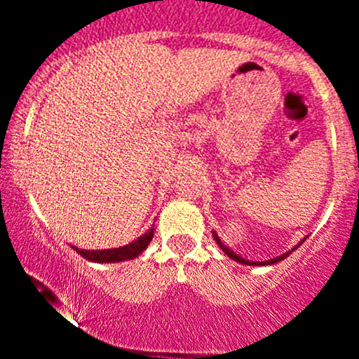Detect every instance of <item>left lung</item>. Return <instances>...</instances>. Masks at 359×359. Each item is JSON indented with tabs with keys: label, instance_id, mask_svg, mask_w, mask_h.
<instances>
[{
	"label": "left lung",
	"instance_id": "obj_1",
	"mask_svg": "<svg viewBox=\"0 0 359 359\" xmlns=\"http://www.w3.org/2000/svg\"><path fill=\"white\" fill-rule=\"evenodd\" d=\"M212 236H213V240L217 241V245H219L220 247V250H222L224 253H226L227 257H229V259H233V260H236V262H240V264H245V266H273V264H276V262H280V260H283V259H287L288 255H290L292 252H295L297 248L300 247V245L304 243V241L307 240V236L304 238V240H300L299 243L295 245V247H293L292 250H288L287 253H283V255H280V257H274V259H269V260H264V262H253V260H248V259H243V257L241 255H238L236 252H234V250H231L229 247H227V245H224L222 243V240H220L219 238V234L215 233V231H212Z\"/></svg>",
	"mask_w": 359,
	"mask_h": 359
}]
</instances>
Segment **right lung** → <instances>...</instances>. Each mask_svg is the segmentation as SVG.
<instances>
[{"label": "right lung", "mask_w": 359, "mask_h": 359, "mask_svg": "<svg viewBox=\"0 0 359 359\" xmlns=\"http://www.w3.org/2000/svg\"><path fill=\"white\" fill-rule=\"evenodd\" d=\"M154 236V226L151 227L147 233H144L142 236L137 238L132 243L125 245V247L119 248H107V250H81L78 247H72L83 259L90 260V262L97 264H111V262H125V260H132L135 257H139L144 250L147 248V245L151 243Z\"/></svg>", "instance_id": "add662e5"}]
</instances>
